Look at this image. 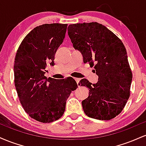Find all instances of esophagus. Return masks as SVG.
I'll return each mask as SVG.
<instances>
[{
    "mask_svg": "<svg viewBox=\"0 0 146 146\" xmlns=\"http://www.w3.org/2000/svg\"><path fill=\"white\" fill-rule=\"evenodd\" d=\"M74 79H75V81H76L77 84H78L79 82H80V78H74Z\"/></svg>",
    "mask_w": 146,
    "mask_h": 146,
    "instance_id": "34e87169",
    "label": "esophagus"
}]
</instances>
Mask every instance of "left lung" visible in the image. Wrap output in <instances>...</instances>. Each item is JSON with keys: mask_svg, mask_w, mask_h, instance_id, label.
<instances>
[{"mask_svg": "<svg viewBox=\"0 0 146 146\" xmlns=\"http://www.w3.org/2000/svg\"><path fill=\"white\" fill-rule=\"evenodd\" d=\"M68 34L75 49L82 54L84 62L94 66L98 75L96 84L86 79L79 82L89 89V96L82 102L84 112L96 119H113L130 97L132 75L124 45L115 33L96 22L70 25Z\"/></svg>", "mask_w": 146, "mask_h": 146, "instance_id": "1", "label": "left lung"}]
</instances>
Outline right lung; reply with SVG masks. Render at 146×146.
I'll return each mask as SVG.
<instances>
[{"label":"right lung","instance_id":"add662e5","mask_svg":"<svg viewBox=\"0 0 146 146\" xmlns=\"http://www.w3.org/2000/svg\"><path fill=\"white\" fill-rule=\"evenodd\" d=\"M67 24L36 27L25 36L14 61V82L25 112L42 123L63 115L66 102L78 84L71 77L56 80L44 76L48 64L53 66L57 49L63 42Z\"/></svg>","mask_w":146,"mask_h":146}]
</instances>
